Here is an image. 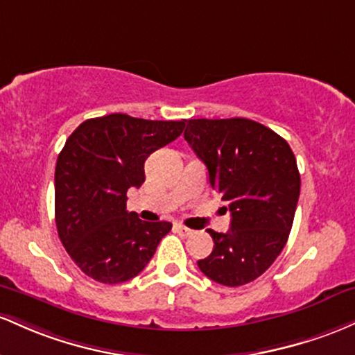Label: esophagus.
<instances>
[{"instance_id":"obj_1","label":"esophagus","mask_w":355,"mask_h":355,"mask_svg":"<svg viewBox=\"0 0 355 355\" xmlns=\"http://www.w3.org/2000/svg\"><path fill=\"white\" fill-rule=\"evenodd\" d=\"M174 230H176V233H179V236L182 238H188L191 234H194V231L188 228V226H182V225H176L174 226Z\"/></svg>"}]
</instances>
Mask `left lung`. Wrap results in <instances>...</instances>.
Instances as JSON below:
<instances>
[{"label":"left lung","mask_w":355,"mask_h":355,"mask_svg":"<svg viewBox=\"0 0 355 355\" xmlns=\"http://www.w3.org/2000/svg\"><path fill=\"white\" fill-rule=\"evenodd\" d=\"M186 124L184 139L231 213L228 233L208 230L214 248L198 266L216 284H250L272 266L288 240L300 196L297 159L284 137L250 119H191Z\"/></svg>","instance_id":"1"}]
</instances>
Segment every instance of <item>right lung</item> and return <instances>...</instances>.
I'll return each mask as SVG.
<instances>
[{
	"mask_svg": "<svg viewBox=\"0 0 355 355\" xmlns=\"http://www.w3.org/2000/svg\"><path fill=\"white\" fill-rule=\"evenodd\" d=\"M184 130V121L127 114L89 119L71 132L55 167V221L67 253L87 277L122 284L137 277L173 225L142 221L127 189L146 181V159Z\"/></svg>",
	"mask_w": 355,
	"mask_h": 355,
	"instance_id": "right-lung-1",
	"label": "right lung"
}]
</instances>
